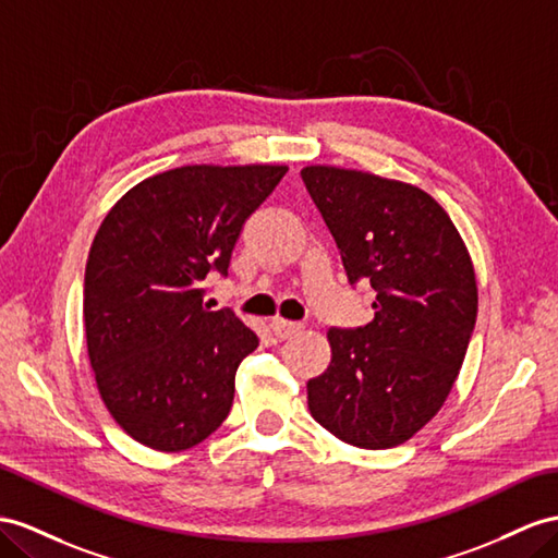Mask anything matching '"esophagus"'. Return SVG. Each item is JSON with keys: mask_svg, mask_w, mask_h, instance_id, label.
<instances>
[{"mask_svg": "<svg viewBox=\"0 0 558 558\" xmlns=\"http://www.w3.org/2000/svg\"><path fill=\"white\" fill-rule=\"evenodd\" d=\"M270 332H274L278 339H290L296 332H302V323L284 320V318H274V320H270Z\"/></svg>", "mask_w": 558, "mask_h": 558, "instance_id": "34e87169", "label": "esophagus"}]
</instances>
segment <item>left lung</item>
<instances>
[{"mask_svg":"<svg viewBox=\"0 0 558 558\" xmlns=\"http://www.w3.org/2000/svg\"><path fill=\"white\" fill-rule=\"evenodd\" d=\"M302 179L349 282L369 280L375 318L327 332L332 361L308 410L339 440L387 450L436 417L464 363L478 288L448 211L422 189L361 169L308 165Z\"/></svg>","mask_w":558,"mask_h":558,"instance_id":"8db88e82","label":"left lung"}]
</instances>
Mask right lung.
I'll list each match as a JSON object with an SVG mask.
<instances>
[{"label":"right lung","instance_id":"obj_1","mask_svg":"<svg viewBox=\"0 0 558 558\" xmlns=\"http://www.w3.org/2000/svg\"><path fill=\"white\" fill-rule=\"evenodd\" d=\"M284 165H185L126 191L98 226L84 274V332L108 412L141 446L181 452L223 424L235 369L259 347L199 282L228 264Z\"/></svg>","mask_w":558,"mask_h":558}]
</instances>
